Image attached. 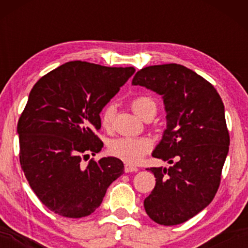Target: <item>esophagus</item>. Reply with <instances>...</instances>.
<instances>
[{
    "label": "esophagus",
    "instance_id": "1",
    "mask_svg": "<svg viewBox=\"0 0 248 248\" xmlns=\"http://www.w3.org/2000/svg\"><path fill=\"white\" fill-rule=\"evenodd\" d=\"M138 170H139L138 168L132 166V164H128V163L124 164V172H136Z\"/></svg>",
    "mask_w": 248,
    "mask_h": 248
}]
</instances>
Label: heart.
Masks as SVG:
<instances>
[{
    "mask_svg": "<svg viewBox=\"0 0 248 248\" xmlns=\"http://www.w3.org/2000/svg\"><path fill=\"white\" fill-rule=\"evenodd\" d=\"M130 107L135 114L146 120L148 118H154L157 113V102L150 95H138L130 101ZM115 107L109 104L102 109L100 114L101 126L105 129H110L114 120ZM152 141L147 138H130L121 136L113 139L108 142V153L119 160L126 163H139L148 153L152 150Z\"/></svg>",
    "mask_w": 248,
    "mask_h": 248,
    "instance_id": "1",
    "label": "heart"
}]
</instances>
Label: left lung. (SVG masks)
<instances>
[{
    "mask_svg": "<svg viewBox=\"0 0 248 248\" xmlns=\"http://www.w3.org/2000/svg\"><path fill=\"white\" fill-rule=\"evenodd\" d=\"M132 84L163 98L167 129L153 156L173 163L169 169H147L156 184L144 209L155 223L182 224L205 209L218 191L230 146L224 104L212 84L179 64L144 67Z\"/></svg>",
    "mask_w": 248,
    "mask_h": 248,
    "instance_id": "obj_1",
    "label": "left lung"
}]
</instances>
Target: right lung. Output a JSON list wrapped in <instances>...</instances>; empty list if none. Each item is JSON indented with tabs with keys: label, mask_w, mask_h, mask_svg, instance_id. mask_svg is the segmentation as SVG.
Here are the masks:
<instances>
[{
	"label": "right lung",
	"mask_w": 248,
	"mask_h": 248,
	"mask_svg": "<svg viewBox=\"0 0 248 248\" xmlns=\"http://www.w3.org/2000/svg\"><path fill=\"white\" fill-rule=\"evenodd\" d=\"M134 67L69 62L43 76L31 90L17 124L19 163L32 191L47 209L67 218L90 216L108 186L124 173L116 157L81 158L104 147L96 135L100 112Z\"/></svg>",
	"instance_id": "add662e5"
}]
</instances>
